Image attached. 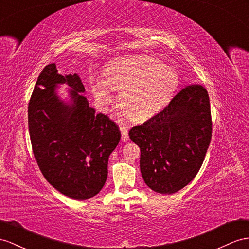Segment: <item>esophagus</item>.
Returning a JSON list of instances; mask_svg holds the SVG:
<instances>
[{
	"label": "esophagus",
	"instance_id": "1",
	"mask_svg": "<svg viewBox=\"0 0 249 249\" xmlns=\"http://www.w3.org/2000/svg\"><path fill=\"white\" fill-rule=\"evenodd\" d=\"M120 130L121 132H122V141H127V140L129 139V136H128V129L126 128V127L124 126H121L120 127Z\"/></svg>",
	"mask_w": 249,
	"mask_h": 249
}]
</instances>
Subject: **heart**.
I'll return each instance as SVG.
<instances>
[{"label": "heart", "mask_w": 249, "mask_h": 249, "mask_svg": "<svg viewBox=\"0 0 249 249\" xmlns=\"http://www.w3.org/2000/svg\"><path fill=\"white\" fill-rule=\"evenodd\" d=\"M178 84L177 73L163 62L135 55L111 62L105 70V79H94L91 89L103 106L111 103L110 89L120 90V109L131 121L141 122L168 103Z\"/></svg>", "instance_id": "1"}]
</instances>
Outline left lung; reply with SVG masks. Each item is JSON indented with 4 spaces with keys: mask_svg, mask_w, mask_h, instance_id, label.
Here are the masks:
<instances>
[{
    "mask_svg": "<svg viewBox=\"0 0 249 249\" xmlns=\"http://www.w3.org/2000/svg\"><path fill=\"white\" fill-rule=\"evenodd\" d=\"M213 122L207 90L189 85L162 111L129 130L141 150L140 168L149 188L177 193L194 180L212 140Z\"/></svg>",
    "mask_w": 249,
    "mask_h": 249,
    "instance_id": "left-lung-1",
    "label": "left lung"
}]
</instances>
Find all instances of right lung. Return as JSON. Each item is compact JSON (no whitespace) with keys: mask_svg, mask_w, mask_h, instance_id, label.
Segmentation results:
<instances>
[{"mask_svg":"<svg viewBox=\"0 0 249 249\" xmlns=\"http://www.w3.org/2000/svg\"><path fill=\"white\" fill-rule=\"evenodd\" d=\"M59 84L71 87L65 104L55 92ZM80 76L62 75L55 64L44 67L28 104L31 146L47 182L74 200L100 193L107 179L108 158L121 139L118 125L89 107Z\"/></svg>","mask_w":249,"mask_h":249,"instance_id":"add662e5","label":"right lung"}]
</instances>
